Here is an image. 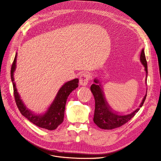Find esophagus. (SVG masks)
Wrapping results in <instances>:
<instances>
[{
	"instance_id": "1",
	"label": "esophagus",
	"mask_w": 161,
	"mask_h": 161,
	"mask_svg": "<svg viewBox=\"0 0 161 161\" xmlns=\"http://www.w3.org/2000/svg\"><path fill=\"white\" fill-rule=\"evenodd\" d=\"M90 75L87 73H83L80 75L79 84L82 86H86L89 80Z\"/></svg>"
}]
</instances>
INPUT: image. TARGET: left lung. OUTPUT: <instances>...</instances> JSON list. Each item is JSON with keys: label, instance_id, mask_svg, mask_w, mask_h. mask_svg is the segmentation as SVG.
<instances>
[{"label": "left lung", "instance_id": "8db88e82", "mask_svg": "<svg viewBox=\"0 0 161 161\" xmlns=\"http://www.w3.org/2000/svg\"><path fill=\"white\" fill-rule=\"evenodd\" d=\"M140 61L145 67L147 77V62L143 49L141 52ZM94 82L95 83L91 86V91L95 100V109L93 121L101 129L112 130L120 127L131 119L139 111L140 108H138L131 114L126 115H120L114 112L105 100L101 84H98V83H100L99 80L95 79ZM147 94L144 96L140 107L143 106Z\"/></svg>", "mask_w": 161, "mask_h": 161}]
</instances>
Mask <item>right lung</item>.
Masks as SVG:
<instances>
[{
	"label": "right lung",
	"mask_w": 161,
	"mask_h": 161,
	"mask_svg": "<svg viewBox=\"0 0 161 161\" xmlns=\"http://www.w3.org/2000/svg\"><path fill=\"white\" fill-rule=\"evenodd\" d=\"M17 53L14 57L11 70V77L13 85L14 96L16 105L21 114L25 117L29 121L44 129L54 130L60 125L64 118L65 105L69 94L75 89L79 84V79H75L69 81L64 84L59 90L56 98L47 112L43 115H36L26 108L23 102L20 98L18 92L15 82H14L13 74L16 69Z\"/></svg>",
	"instance_id": "right-lung-1"
}]
</instances>
